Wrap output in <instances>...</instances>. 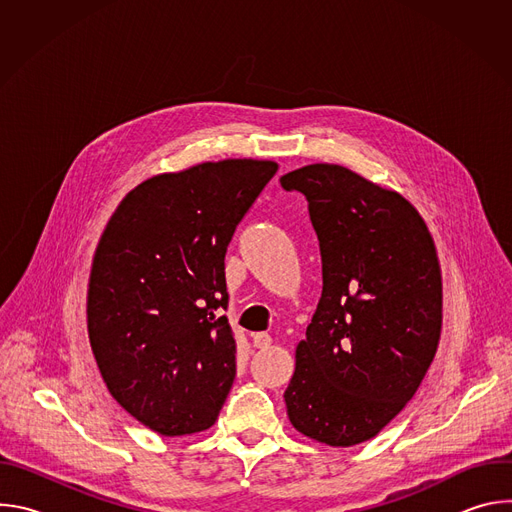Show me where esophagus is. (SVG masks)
Returning a JSON list of instances; mask_svg holds the SVG:
<instances>
[{
    "mask_svg": "<svg viewBox=\"0 0 512 512\" xmlns=\"http://www.w3.org/2000/svg\"><path fill=\"white\" fill-rule=\"evenodd\" d=\"M271 342H273V340H271V336H269L267 332H257V334H253V346L259 348V350L269 348Z\"/></svg>",
    "mask_w": 512,
    "mask_h": 512,
    "instance_id": "34e87169",
    "label": "esophagus"
}]
</instances>
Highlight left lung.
Wrapping results in <instances>:
<instances>
[{"label":"left lung","instance_id":"left-lung-1","mask_svg":"<svg viewBox=\"0 0 512 512\" xmlns=\"http://www.w3.org/2000/svg\"><path fill=\"white\" fill-rule=\"evenodd\" d=\"M308 200L322 296L283 399L291 425L328 446L375 437L415 395L442 330V273L419 212L334 164L279 178Z\"/></svg>","mask_w":512,"mask_h":512}]
</instances>
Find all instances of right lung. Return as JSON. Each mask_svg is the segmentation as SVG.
I'll list each match as a JSON object with an SVG mask.
<instances>
[{"instance_id":"right-lung-1","label":"right lung","mask_w":512,"mask_h":512,"mask_svg":"<svg viewBox=\"0 0 512 512\" xmlns=\"http://www.w3.org/2000/svg\"><path fill=\"white\" fill-rule=\"evenodd\" d=\"M275 162H206L133 188L89 281V336L113 399L174 437L208 429L237 375L225 255Z\"/></svg>"}]
</instances>
